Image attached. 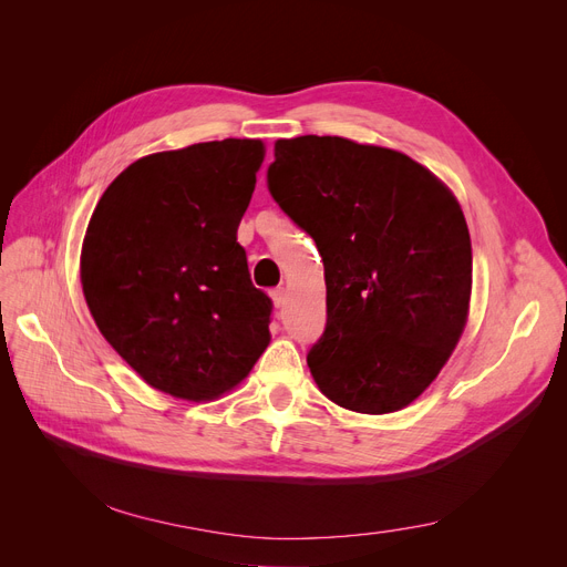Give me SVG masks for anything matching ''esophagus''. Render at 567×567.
<instances>
[{
    "mask_svg": "<svg viewBox=\"0 0 567 567\" xmlns=\"http://www.w3.org/2000/svg\"><path fill=\"white\" fill-rule=\"evenodd\" d=\"M271 299H274V306L276 308H282L285 306V287H278L271 291Z\"/></svg>",
    "mask_w": 567,
    "mask_h": 567,
    "instance_id": "34e87169",
    "label": "esophagus"
}]
</instances>
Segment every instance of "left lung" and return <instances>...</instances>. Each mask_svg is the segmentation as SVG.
<instances>
[{
    "mask_svg": "<svg viewBox=\"0 0 567 567\" xmlns=\"http://www.w3.org/2000/svg\"><path fill=\"white\" fill-rule=\"evenodd\" d=\"M268 190L323 259L319 391L359 413L400 411L451 359L471 301V236L455 195L393 148L331 135L276 142Z\"/></svg>",
    "mask_w": 567,
    "mask_h": 567,
    "instance_id": "1",
    "label": "left lung"
}]
</instances>
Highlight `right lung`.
<instances>
[{"mask_svg": "<svg viewBox=\"0 0 567 567\" xmlns=\"http://www.w3.org/2000/svg\"><path fill=\"white\" fill-rule=\"evenodd\" d=\"M261 161V140L234 137L152 154L94 208L80 255L89 312L156 391L216 400L271 342L274 303L236 241Z\"/></svg>", "mask_w": 567, "mask_h": 567, "instance_id": "obj_1", "label": "right lung"}]
</instances>
